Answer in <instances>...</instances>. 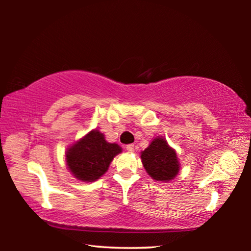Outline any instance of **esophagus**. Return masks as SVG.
<instances>
[{
    "label": "esophagus",
    "instance_id": "obj_1",
    "mask_svg": "<svg viewBox=\"0 0 251 251\" xmlns=\"http://www.w3.org/2000/svg\"><path fill=\"white\" fill-rule=\"evenodd\" d=\"M135 146L133 145V144H129V145H127L126 146V151H129V152H133L134 151H135V148H134Z\"/></svg>",
    "mask_w": 251,
    "mask_h": 251
}]
</instances>
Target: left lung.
Returning a JSON list of instances; mask_svg holds the SVG:
<instances>
[{"mask_svg": "<svg viewBox=\"0 0 251 251\" xmlns=\"http://www.w3.org/2000/svg\"><path fill=\"white\" fill-rule=\"evenodd\" d=\"M141 154L147 174L156 181L172 180L179 172L180 166L176 151L164 137H156Z\"/></svg>", "mask_w": 251, "mask_h": 251, "instance_id": "obj_1", "label": "left lung"}]
</instances>
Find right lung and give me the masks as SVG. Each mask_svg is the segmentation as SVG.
I'll list each match as a JSON object with an SVG mask.
<instances>
[{
    "label": "right lung",
    "instance_id": "1",
    "mask_svg": "<svg viewBox=\"0 0 251 251\" xmlns=\"http://www.w3.org/2000/svg\"><path fill=\"white\" fill-rule=\"evenodd\" d=\"M122 148L106 142L104 135L94 129L73 144L65 152L67 168L78 180L92 182L107 172L114 157Z\"/></svg>",
    "mask_w": 251,
    "mask_h": 251
}]
</instances>
